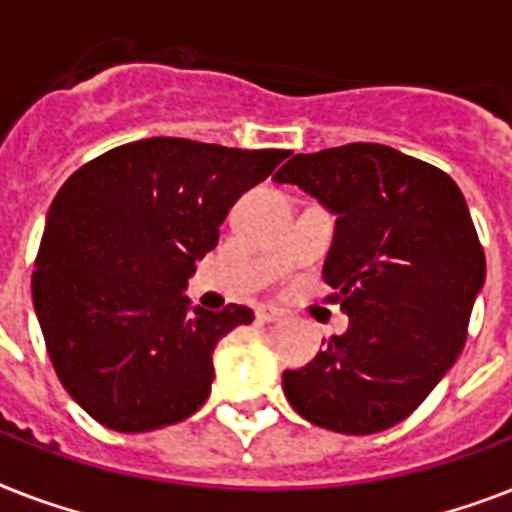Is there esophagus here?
<instances>
[{"label": "esophagus", "mask_w": 512, "mask_h": 512, "mask_svg": "<svg viewBox=\"0 0 512 512\" xmlns=\"http://www.w3.org/2000/svg\"><path fill=\"white\" fill-rule=\"evenodd\" d=\"M255 316L260 321H265V324H276V321L284 319V311H279V308H273V305H260L255 311Z\"/></svg>", "instance_id": "esophagus-1"}]
</instances>
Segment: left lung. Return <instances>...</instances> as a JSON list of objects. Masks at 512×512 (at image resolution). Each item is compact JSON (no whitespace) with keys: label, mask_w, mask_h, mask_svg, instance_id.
Listing matches in <instances>:
<instances>
[{"label":"left lung","mask_w":512,"mask_h":512,"mask_svg":"<svg viewBox=\"0 0 512 512\" xmlns=\"http://www.w3.org/2000/svg\"><path fill=\"white\" fill-rule=\"evenodd\" d=\"M273 180L337 215L324 281L350 321L311 364L284 372L289 404L335 433L393 428L452 369L484 287L465 196L438 167L380 143L297 154Z\"/></svg>","instance_id":"8db88e82"}]
</instances>
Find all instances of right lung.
<instances>
[{
  "mask_svg": "<svg viewBox=\"0 0 512 512\" xmlns=\"http://www.w3.org/2000/svg\"><path fill=\"white\" fill-rule=\"evenodd\" d=\"M287 151L148 138L92 159L47 212L31 279L55 374L92 420L146 433L209 396L212 350L252 311H204L185 297L241 193Z\"/></svg>",
  "mask_w": 512,
  "mask_h": 512,
  "instance_id": "1",
  "label": "right lung"
}]
</instances>
